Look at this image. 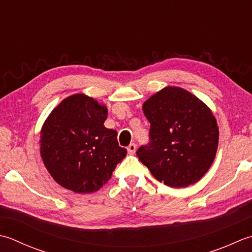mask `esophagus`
<instances>
[{
    "label": "esophagus",
    "mask_w": 252,
    "mask_h": 252,
    "mask_svg": "<svg viewBox=\"0 0 252 252\" xmlns=\"http://www.w3.org/2000/svg\"><path fill=\"white\" fill-rule=\"evenodd\" d=\"M127 151H128V153H129V155H133V153L136 152V145H135V143H130V145L127 147Z\"/></svg>",
    "instance_id": "obj_1"
}]
</instances>
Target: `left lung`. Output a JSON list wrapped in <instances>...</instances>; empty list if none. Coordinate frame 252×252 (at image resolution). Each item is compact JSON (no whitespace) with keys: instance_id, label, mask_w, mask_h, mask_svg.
I'll use <instances>...</instances> for the list:
<instances>
[{"instance_id":"1","label":"left lung","mask_w":252,"mask_h":252,"mask_svg":"<svg viewBox=\"0 0 252 252\" xmlns=\"http://www.w3.org/2000/svg\"><path fill=\"white\" fill-rule=\"evenodd\" d=\"M150 143L137 156L158 181L182 188L199 182L217 155L219 127L211 109L191 92L167 86L142 105Z\"/></svg>"}]
</instances>
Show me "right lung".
Here are the masks:
<instances>
[{"mask_svg":"<svg viewBox=\"0 0 252 252\" xmlns=\"http://www.w3.org/2000/svg\"><path fill=\"white\" fill-rule=\"evenodd\" d=\"M106 105L84 94L55 106L40 131V155L50 175L77 193L97 191L127 155L116 130L104 126Z\"/></svg>","mask_w":252,"mask_h":252,"instance_id":"add662e5","label":"right lung"}]
</instances>
